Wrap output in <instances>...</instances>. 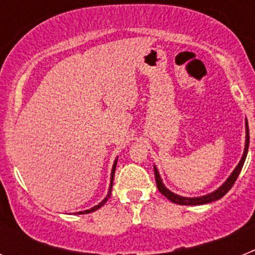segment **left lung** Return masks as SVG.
<instances>
[{
    "label": "left lung",
    "instance_id": "1",
    "mask_svg": "<svg viewBox=\"0 0 255 255\" xmlns=\"http://www.w3.org/2000/svg\"><path fill=\"white\" fill-rule=\"evenodd\" d=\"M248 148H249V126H248V121H247V141H245V149H244V154H243L242 157V161L239 162V164L236 166L234 172L231 173V176L227 179V181L225 182L224 185L221 186L220 189H217L216 191H213V193H211V194L204 195V197H199V198H184V197H179V195L173 194V193H171L168 189L164 188V185L162 184L161 177H159L158 171H157V168L154 167V176H155V182H157V188H158V190L161 191L162 194L167 198L168 200H171L172 203L181 204V206H199V204H207V203H211V202H215V200L221 199V198L224 197L230 189L233 188L234 184H235L236 179H238L239 176V173H240L243 166H244L245 158H247Z\"/></svg>",
    "mask_w": 255,
    "mask_h": 255
}]
</instances>
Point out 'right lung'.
<instances>
[{
    "instance_id": "add662e5",
    "label": "right lung",
    "mask_w": 255,
    "mask_h": 255,
    "mask_svg": "<svg viewBox=\"0 0 255 255\" xmlns=\"http://www.w3.org/2000/svg\"><path fill=\"white\" fill-rule=\"evenodd\" d=\"M116 161H117V159H116ZM116 161H115V163H114V168H112V173H111V185H110V191H108L107 197H106L105 199H103L102 202H101V203L98 204V206L93 207V208H91V209H87V211H84V212H79V213H91V212H94V211H97V209H98V208H101V207H102L103 204H105L106 202H107V200H108V198L111 197V189H112V184H114V176H115V168H116Z\"/></svg>"
}]
</instances>
